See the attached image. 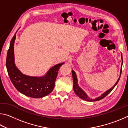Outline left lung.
I'll return each instance as SVG.
<instances>
[{"label":"left lung","mask_w":128,"mask_h":128,"mask_svg":"<svg viewBox=\"0 0 128 128\" xmlns=\"http://www.w3.org/2000/svg\"><path fill=\"white\" fill-rule=\"evenodd\" d=\"M121 60H122V64H121V70H120V77H119L118 79V81L116 82V84H114V86L113 87H112L111 88H110L109 90H108L106 91V92H104L103 93V94H102L100 96H99L98 98H96L95 99H92V98H90L89 97H88L87 94H86L85 92H84V91L82 89V88L80 87L78 85V83H77V76H76V73L74 72V70H72V77H73V90L74 91V92L76 93V94L79 97V98H81L82 99H83L84 100H86V101H88V102H94V101H98L99 100H101V99H102L103 98H104L105 96H107V95L110 94V92H111V91L114 89V88L115 87L116 85L118 84V82L119 81V80L120 78V77H121V72H122V62H123V60H122V54H121Z\"/></svg>","instance_id":"obj_1"}]
</instances>
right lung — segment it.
<instances>
[{
    "mask_svg": "<svg viewBox=\"0 0 128 128\" xmlns=\"http://www.w3.org/2000/svg\"><path fill=\"white\" fill-rule=\"evenodd\" d=\"M16 33L10 40L6 59V67L10 81L19 92L28 96L40 98L46 96L52 92L60 67L64 62L52 67L43 77H32L24 74L14 64V43Z\"/></svg>",
    "mask_w": 128,
    "mask_h": 128,
    "instance_id": "1",
    "label": "right lung"
}]
</instances>
